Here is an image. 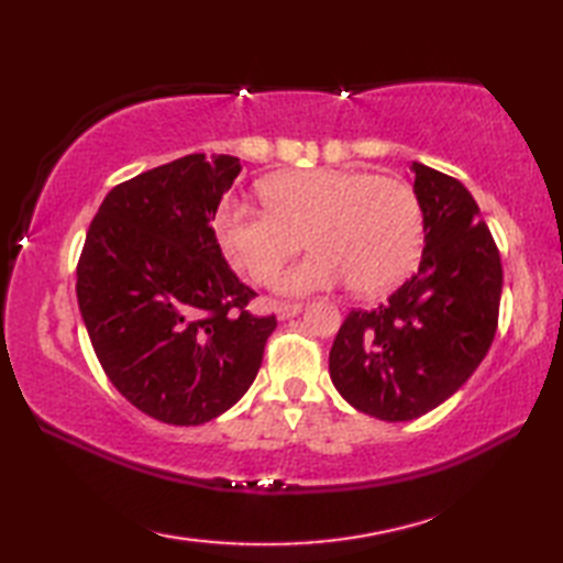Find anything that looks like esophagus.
<instances>
[{"label":"esophagus","mask_w":563,"mask_h":563,"mask_svg":"<svg viewBox=\"0 0 563 563\" xmlns=\"http://www.w3.org/2000/svg\"><path fill=\"white\" fill-rule=\"evenodd\" d=\"M302 312V305L300 302H280L278 307H275V314H278L280 321L285 319H292Z\"/></svg>","instance_id":"1"}]
</instances>
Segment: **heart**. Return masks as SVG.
<instances>
[{
    "label": "heart",
    "instance_id": "obj_1",
    "mask_svg": "<svg viewBox=\"0 0 563 563\" xmlns=\"http://www.w3.org/2000/svg\"><path fill=\"white\" fill-rule=\"evenodd\" d=\"M268 210L227 200L214 230L234 266L271 285L297 251L312 246L278 283L285 295L349 283L361 295H385L409 278L423 251V210L399 178L357 169H302L263 184Z\"/></svg>",
    "mask_w": 563,
    "mask_h": 563
}]
</instances>
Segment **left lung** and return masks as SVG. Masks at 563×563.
<instances>
[{"label":"left lung","instance_id":"1","mask_svg":"<svg viewBox=\"0 0 563 563\" xmlns=\"http://www.w3.org/2000/svg\"><path fill=\"white\" fill-rule=\"evenodd\" d=\"M426 246L387 302L353 309L329 353L333 387L379 421H413L457 391L498 327L504 268L479 206L457 178L411 164Z\"/></svg>","mask_w":563,"mask_h":563}]
</instances>
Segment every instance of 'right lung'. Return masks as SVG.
Listing matches in <instances>:
<instances>
[{"instance_id": "obj_1", "label": "right lung", "mask_w": 563, "mask_h": 563, "mask_svg": "<svg viewBox=\"0 0 563 563\" xmlns=\"http://www.w3.org/2000/svg\"><path fill=\"white\" fill-rule=\"evenodd\" d=\"M242 162L188 154L103 198L77 263V300L103 373L142 413L200 426L244 397L278 327L227 266L214 212Z\"/></svg>"}]
</instances>
